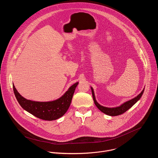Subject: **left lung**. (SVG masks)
<instances>
[{"instance_id":"8db88e82","label":"left lung","mask_w":158,"mask_h":158,"mask_svg":"<svg viewBox=\"0 0 158 158\" xmlns=\"http://www.w3.org/2000/svg\"><path fill=\"white\" fill-rule=\"evenodd\" d=\"M91 93H92V95H93V101L94 104L97 106V107L103 113L109 115V116H118L119 114H121L123 113H124V112L127 111V110H128L130 108H131L138 101H139V100L141 98L143 94L144 93V88L142 90V91L138 94L137 97H136L135 98L128 100L127 102H126L124 103H123V104H121V105H119V106H116V107H113V108H108V107H105L101 105H100L97 101L96 100L95 98V96H94V90L93 89V88L91 86Z\"/></svg>"}]
</instances>
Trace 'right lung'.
I'll return each mask as SVG.
<instances>
[{
  "label": "right lung",
  "mask_w": 158,
  "mask_h": 158,
  "mask_svg": "<svg viewBox=\"0 0 158 158\" xmlns=\"http://www.w3.org/2000/svg\"><path fill=\"white\" fill-rule=\"evenodd\" d=\"M78 82L72 85L69 89L57 100L51 102H35L23 98L17 91L14 85L13 89L15 96L22 108L38 118L52 121L64 116L67 111Z\"/></svg>",
  "instance_id": "1"
}]
</instances>
